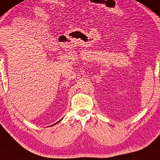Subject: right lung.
<instances>
[{
    "instance_id": "add662e5",
    "label": "right lung",
    "mask_w": 160,
    "mask_h": 160,
    "mask_svg": "<svg viewBox=\"0 0 160 160\" xmlns=\"http://www.w3.org/2000/svg\"><path fill=\"white\" fill-rule=\"evenodd\" d=\"M61 120H60V121H61ZM60 121H58V122H57V123H58V122H60ZM57 123H55V124H57ZM55 124H54V125H55ZM51 126H52V125H51Z\"/></svg>"
}]
</instances>
